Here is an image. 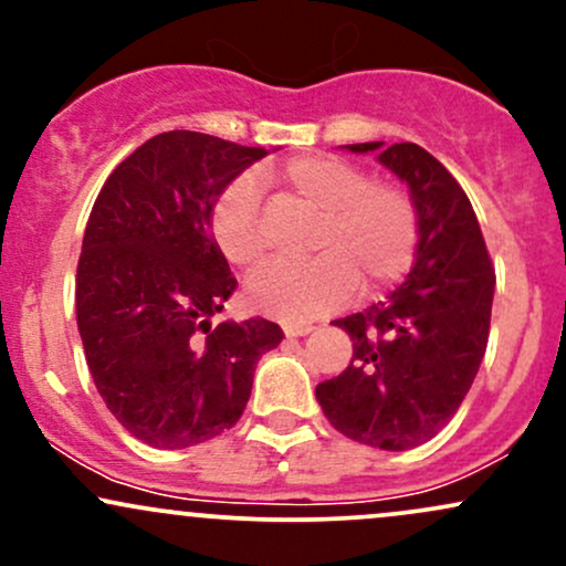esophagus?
Returning <instances> with one entry per match:
<instances>
[{"instance_id": "1", "label": "esophagus", "mask_w": 566, "mask_h": 566, "mask_svg": "<svg viewBox=\"0 0 566 566\" xmlns=\"http://www.w3.org/2000/svg\"><path fill=\"white\" fill-rule=\"evenodd\" d=\"M311 324H284V335L287 337H303V335H308L311 333Z\"/></svg>"}]
</instances>
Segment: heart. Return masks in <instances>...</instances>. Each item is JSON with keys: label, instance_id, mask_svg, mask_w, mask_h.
I'll return each mask as SVG.
<instances>
[{"label": "heart", "instance_id": "1", "mask_svg": "<svg viewBox=\"0 0 566 566\" xmlns=\"http://www.w3.org/2000/svg\"><path fill=\"white\" fill-rule=\"evenodd\" d=\"M282 191L314 212L308 263H269L247 279L250 308L271 319L303 324L340 308L359 287L378 295L407 274L418 247V210L405 188L369 184L359 167L333 157H297L271 172ZM212 233L233 265L263 258L261 186L242 175L220 193Z\"/></svg>", "mask_w": 566, "mask_h": 566}]
</instances>
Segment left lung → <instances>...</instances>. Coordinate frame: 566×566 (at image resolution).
<instances>
[{"instance_id": "8db88e82", "label": "left lung", "mask_w": 566, "mask_h": 566, "mask_svg": "<svg viewBox=\"0 0 566 566\" xmlns=\"http://www.w3.org/2000/svg\"><path fill=\"white\" fill-rule=\"evenodd\" d=\"M409 188L418 247L405 284L386 301L335 319L354 359L316 386L343 437L380 450H412L433 439L463 405L490 337L495 271L476 212L458 180L415 143H354Z\"/></svg>"}]
</instances>
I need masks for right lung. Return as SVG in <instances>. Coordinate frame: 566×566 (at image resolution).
Wrapping results in <instances>:
<instances>
[{
    "label": "right lung",
    "mask_w": 566,
    "mask_h": 566,
    "mask_svg": "<svg viewBox=\"0 0 566 566\" xmlns=\"http://www.w3.org/2000/svg\"><path fill=\"white\" fill-rule=\"evenodd\" d=\"M265 148L172 129L108 175L84 229L76 327L97 394L143 444L184 450L237 426L265 350L284 333L220 322L237 290L212 207Z\"/></svg>",
    "instance_id": "1"
}]
</instances>
